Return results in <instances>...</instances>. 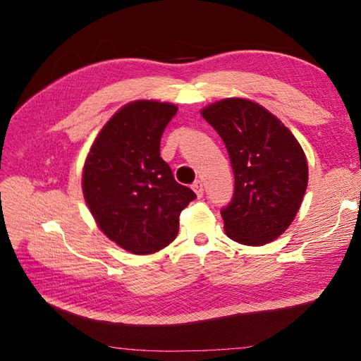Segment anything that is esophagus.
Instances as JSON below:
<instances>
[{
    "mask_svg": "<svg viewBox=\"0 0 361 361\" xmlns=\"http://www.w3.org/2000/svg\"><path fill=\"white\" fill-rule=\"evenodd\" d=\"M192 190H194V192L197 194V197L200 199V197H203V183L200 182V180H195L194 183H192V187H191Z\"/></svg>",
    "mask_w": 361,
    "mask_h": 361,
    "instance_id": "obj_1",
    "label": "esophagus"
}]
</instances>
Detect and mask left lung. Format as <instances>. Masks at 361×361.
Returning a JSON list of instances; mask_svg holds the SVG:
<instances>
[{
	"label": "left lung",
	"instance_id": "1",
	"mask_svg": "<svg viewBox=\"0 0 361 361\" xmlns=\"http://www.w3.org/2000/svg\"><path fill=\"white\" fill-rule=\"evenodd\" d=\"M224 141L235 174L233 199L221 211L226 235L244 245L272 243L293 221L309 167L298 140L267 108L227 97L200 111Z\"/></svg>",
	"mask_w": 361,
	"mask_h": 361
}]
</instances>
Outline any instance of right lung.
<instances>
[{
	"label": "right lung",
	"instance_id": "add662e5",
	"mask_svg": "<svg viewBox=\"0 0 361 361\" xmlns=\"http://www.w3.org/2000/svg\"><path fill=\"white\" fill-rule=\"evenodd\" d=\"M178 106L140 99L123 105L94 138L82 169V192L106 238L133 255H152L179 232L195 194L173 178L159 155Z\"/></svg>",
	"mask_w": 361,
	"mask_h": 361
}]
</instances>
